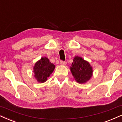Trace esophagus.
Masks as SVG:
<instances>
[{
    "instance_id": "obj_1",
    "label": "esophagus",
    "mask_w": 122,
    "mask_h": 122,
    "mask_svg": "<svg viewBox=\"0 0 122 122\" xmlns=\"http://www.w3.org/2000/svg\"><path fill=\"white\" fill-rule=\"evenodd\" d=\"M60 64L62 65H65L66 64V62H65V61H60Z\"/></svg>"
}]
</instances>
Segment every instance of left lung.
I'll return each mask as SVG.
<instances>
[{
	"instance_id": "obj_1",
	"label": "left lung",
	"mask_w": 122,
	"mask_h": 122,
	"mask_svg": "<svg viewBox=\"0 0 122 122\" xmlns=\"http://www.w3.org/2000/svg\"><path fill=\"white\" fill-rule=\"evenodd\" d=\"M70 71L75 81L80 84L85 83L92 76V67L88 61L79 56L74 58Z\"/></svg>"
}]
</instances>
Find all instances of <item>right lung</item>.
<instances>
[{
    "instance_id": "1",
    "label": "right lung",
    "mask_w": 122,
    "mask_h": 122,
    "mask_svg": "<svg viewBox=\"0 0 122 122\" xmlns=\"http://www.w3.org/2000/svg\"><path fill=\"white\" fill-rule=\"evenodd\" d=\"M55 68V65L51 62L48 58L46 57H41V60L35 63L34 66V77L38 82H45Z\"/></svg>"
}]
</instances>
